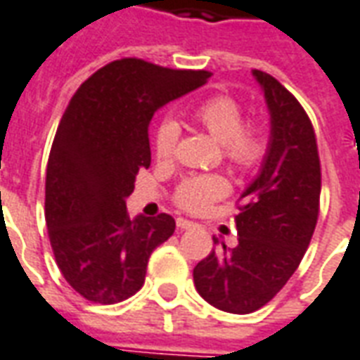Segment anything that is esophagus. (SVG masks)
I'll return each instance as SVG.
<instances>
[{
  "instance_id": "1",
  "label": "esophagus",
  "mask_w": 360,
  "mask_h": 360,
  "mask_svg": "<svg viewBox=\"0 0 360 360\" xmlns=\"http://www.w3.org/2000/svg\"><path fill=\"white\" fill-rule=\"evenodd\" d=\"M176 226L180 228V230H190V228L195 226V222H191V220H188V219H178Z\"/></svg>"
}]
</instances>
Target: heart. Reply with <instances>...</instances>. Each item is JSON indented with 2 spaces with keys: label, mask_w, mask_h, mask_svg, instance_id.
I'll return each mask as SVG.
<instances>
[{
  "label": "heart",
  "mask_w": 360,
  "mask_h": 360,
  "mask_svg": "<svg viewBox=\"0 0 360 360\" xmlns=\"http://www.w3.org/2000/svg\"><path fill=\"white\" fill-rule=\"evenodd\" d=\"M193 119L222 143L226 159L241 170L255 169L266 153V138L257 126H243V109L230 96H212L193 109ZM180 126L174 119H165L155 134V153L167 161L176 151ZM230 184L224 176L207 174L184 180L176 190V205L190 212L205 211L212 201L224 198Z\"/></svg>",
  "instance_id": "obj_1"
}]
</instances>
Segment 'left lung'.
Listing matches in <instances>:
<instances>
[{"label": "left lung", "mask_w": 360, "mask_h": 360, "mask_svg": "<svg viewBox=\"0 0 360 360\" xmlns=\"http://www.w3.org/2000/svg\"><path fill=\"white\" fill-rule=\"evenodd\" d=\"M253 76L269 107V148L240 195L238 245L214 238L217 248L193 269L199 295L232 314L253 313L284 288L311 243L320 203L319 149L305 109L276 78Z\"/></svg>", "instance_id": "obj_1"}]
</instances>
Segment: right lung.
I'll return each instance as SVG.
<instances>
[{
  "mask_svg": "<svg viewBox=\"0 0 360 360\" xmlns=\"http://www.w3.org/2000/svg\"><path fill=\"white\" fill-rule=\"evenodd\" d=\"M207 70L120 59L86 80L55 134L46 172V224L55 261L82 297L101 305L132 297L155 248L174 234L170 214L130 219L126 198L151 165L155 111L198 90Z\"/></svg>",
  "mask_w": 360,
  "mask_h": 360,
  "instance_id": "obj_1",
  "label": "right lung"
}]
</instances>
